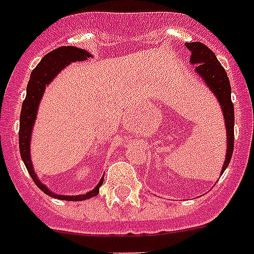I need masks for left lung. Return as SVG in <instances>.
<instances>
[{
    "label": "left lung",
    "instance_id": "left-lung-1",
    "mask_svg": "<svg viewBox=\"0 0 254 254\" xmlns=\"http://www.w3.org/2000/svg\"><path fill=\"white\" fill-rule=\"evenodd\" d=\"M186 48L191 51L190 63L195 67L196 73L205 81L213 94L218 99L225 119L226 135H227V151L223 163L222 172L230 164L234 151V104L231 102V86L225 68L221 65L216 54L201 42H186ZM222 174V173H221Z\"/></svg>",
    "mask_w": 254,
    "mask_h": 254
}]
</instances>
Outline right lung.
Listing matches in <instances>:
<instances>
[{"label": "right lung", "mask_w": 254, "mask_h": 254, "mask_svg": "<svg viewBox=\"0 0 254 254\" xmlns=\"http://www.w3.org/2000/svg\"><path fill=\"white\" fill-rule=\"evenodd\" d=\"M89 57H91L90 53H87L84 49L74 48V46H61L46 54L41 62L38 63L37 67L32 71L31 78L27 85V95L23 102L22 111H20V127H19V150H20V156H22L23 163L28 170L29 176L32 177L33 182L38 189L44 191L46 195L55 197V199L68 200V201H81V200L90 199L93 196H97L99 193V187L103 183V177L101 178L99 183L94 189L84 193V195L67 196V195H57L51 192L44 183L38 181L37 176L35 173L33 165L31 161V137L32 129L35 125L36 115H37L38 106L44 95L45 87L50 84L51 81L59 72L68 65L72 62L86 61Z\"/></svg>", "instance_id": "right-lung-1"}]
</instances>
